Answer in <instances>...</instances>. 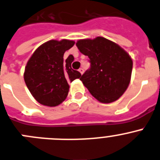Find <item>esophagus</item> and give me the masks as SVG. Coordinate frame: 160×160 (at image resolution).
Instances as JSON below:
<instances>
[{
    "label": "esophagus",
    "instance_id": "1",
    "mask_svg": "<svg viewBox=\"0 0 160 160\" xmlns=\"http://www.w3.org/2000/svg\"><path fill=\"white\" fill-rule=\"evenodd\" d=\"M79 72H80L81 74H83V72H84V70H83V68H80V69H79Z\"/></svg>",
    "mask_w": 160,
    "mask_h": 160
}]
</instances>
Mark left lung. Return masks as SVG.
<instances>
[{
  "label": "left lung",
  "mask_w": 160,
  "mask_h": 160,
  "mask_svg": "<svg viewBox=\"0 0 160 160\" xmlns=\"http://www.w3.org/2000/svg\"><path fill=\"white\" fill-rule=\"evenodd\" d=\"M76 45L91 62L90 69L80 77L90 93L102 103L115 102L123 95L131 81L133 67L128 52L102 37L80 40Z\"/></svg>",
  "instance_id": "1"
}]
</instances>
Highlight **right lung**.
<instances>
[{"instance_id":"add662e5","label":"right lung","mask_w":160,"mask_h":160,"mask_svg":"<svg viewBox=\"0 0 160 160\" xmlns=\"http://www.w3.org/2000/svg\"><path fill=\"white\" fill-rule=\"evenodd\" d=\"M69 40H52L41 45L32 55L25 68L24 80L34 98L41 105L57 106L66 98L69 82L81 77L71 67L74 58L64 53L74 45Z\"/></svg>"}]
</instances>
